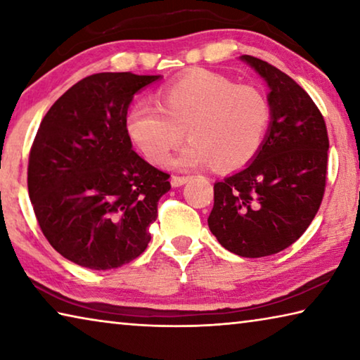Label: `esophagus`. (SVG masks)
<instances>
[{"mask_svg":"<svg viewBox=\"0 0 360 360\" xmlns=\"http://www.w3.org/2000/svg\"><path fill=\"white\" fill-rule=\"evenodd\" d=\"M187 181H188L187 176H172V186H173V187L184 186Z\"/></svg>","mask_w":360,"mask_h":360,"instance_id":"34e87169","label":"esophagus"}]
</instances>
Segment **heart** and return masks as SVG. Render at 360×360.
<instances>
[{
    "mask_svg": "<svg viewBox=\"0 0 360 360\" xmlns=\"http://www.w3.org/2000/svg\"><path fill=\"white\" fill-rule=\"evenodd\" d=\"M160 98L162 106L138 100L127 114V131L152 163L169 160L184 130L191 141L176 157V165L186 169L245 167L264 143L270 106L257 89L193 70L165 85Z\"/></svg>",
    "mask_w": 360,
    "mask_h": 360,
    "instance_id": "obj_1",
    "label": "heart"
}]
</instances>
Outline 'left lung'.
Listing matches in <instances>:
<instances>
[{"instance_id": "1", "label": "left lung", "mask_w": 360, "mask_h": 360, "mask_svg": "<svg viewBox=\"0 0 360 360\" xmlns=\"http://www.w3.org/2000/svg\"><path fill=\"white\" fill-rule=\"evenodd\" d=\"M266 82L270 124L248 165L214 184L211 233L230 252L257 259L295 243L324 197L328 136L318 106L294 79L241 56Z\"/></svg>"}]
</instances>
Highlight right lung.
I'll use <instances>...</instances> for the list:
<instances>
[{
	"label": "right lung",
	"mask_w": 360,
	"mask_h": 360,
	"mask_svg": "<svg viewBox=\"0 0 360 360\" xmlns=\"http://www.w3.org/2000/svg\"><path fill=\"white\" fill-rule=\"evenodd\" d=\"M162 76L98 72L60 96L30 152L28 193L51 246L90 270L136 259L169 174L133 150L127 111L135 94Z\"/></svg>",
	"instance_id": "obj_1"
}]
</instances>
